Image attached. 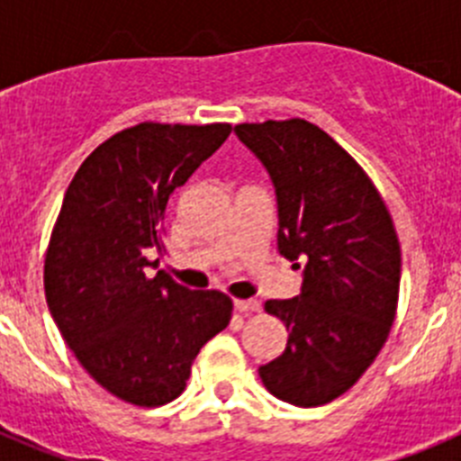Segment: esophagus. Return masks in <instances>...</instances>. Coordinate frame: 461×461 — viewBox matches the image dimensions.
I'll list each match as a JSON object with an SVG mask.
<instances>
[{
	"instance_id": "34e87169",
	"label": "esophagus",
	"mask_w": 461,
	"mask_h": 461,
	"mask_svg": "<svg viewBox=\"0 0 461 461\" xmlns=\"http://www.w3.org/2000/svg\"><path fill=\"white\" fill-rule=\"evenodd\" d=\"M235 309L240 313H256L260 312V303L258 300H235Z\"/></svg>"
}]
</instances>
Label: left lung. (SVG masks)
Listing matches in <instances>:
<instances>
[{
  "mask_svg": "<svg viewBox=\"0 0 461 461\" xmlns=\"http://www.w3.org/2000/svg\"><path fill=\"white\" fill-rule=\"evenodd\" d=\"M235 136L275 185L279 254L295 267L307 260L300 295L266 303L288 344L258 374L281 402L328 404L388 339L402 276L393 219L356 158L312 122L238 124Z\"/></svg>",
  "mask_w": 461,
  "mask_h": 461,
  "instance_id": "8db88e82",
  "label": "left lung"
}]
</instances>
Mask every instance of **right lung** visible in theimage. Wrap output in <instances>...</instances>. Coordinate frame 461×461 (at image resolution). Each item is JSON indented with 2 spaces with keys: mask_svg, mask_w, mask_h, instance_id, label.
Segmentation results:
<instances>
[{
  "mask_svg": "<svg viewBox=\"0 0 461 461\" xmlns=\"http://www.w3.org/2000/svg\"><path fill=\"white\" fill-rule=\"evenodd\" d=\"M230 124H142L94 149L64 194L46 254V300L64 341L110 394L136 406L180 397L198 351L230 321L219 291H189L164 254L170 194L223 145Z\"/></svg>",
  "mask_w": 461,
  "mask_h": 461,
  "instance_id": "1",
  "label": "right lung"
}]
</instances>
